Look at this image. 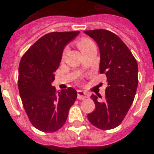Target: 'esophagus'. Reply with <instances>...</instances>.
<instances>
[{
    "instance_id": "obj_1",
    "label": "esophagus",
    "mask_w": 154,
    "mask_h": 154,
    "mask_svg": "<svg viewBox=\"0 0 154 154\" xmlns=\"http://www.w3.org/2000/svg\"><path fill=\"white\" fill-rule=\"evenodd\" d=\"M89 97V94L82 90H77V98L78 99H85Z\"/></svg>"
}]
</instances>
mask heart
<instances>
[{"mask_svg": "<svg viewBox=\"0 0 154 154\" xmlns=\"http://www.w3.org/2000/svg\"><path fill=\"white\" fill-rule=\"evenodd\" d=\"M76 45L78 47V49L81 50L82 53H84L85 51H86L87 49H89L90 47L93 46V45H95L94 43V42L90 40L89 38H87V37H82L81 39H79L78 41H77L76 42ZM66 53H67V49L65 48L62 52V54H61V59H64L66 55Z\"/></svg>", "mask_w": 154, "mask_h": 154, "instance_id": "b5f03b06", "label": "heart"}]
</instances>
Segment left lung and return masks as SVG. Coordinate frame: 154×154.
Instances as JSON below:
<instances>
[{
	"mask_svg": "<svg viewBox=\"0 0 154 154\" xmlns=\"http://www.w3.org/2000/svg\"><path fill=\"white\" fill-rule=\"evenodd\" d=\"M85 33L98 45L100 73L106 76L108 82L103 99L100 94L91 96L96 108L88 114V119L100 129H114L124 120L134 100L138 85L137 63L126 45L113 32L94 29Z\"/></svg>",
	"mask_w": 154,
	"mask_h": 154,
	"instance_id": "left-lung-1",
	"label": "left lung"
}]
</instances>
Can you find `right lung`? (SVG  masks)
<instances>
[{
    "instance_id": "right-lung-1",
    "label": "right lung",
    "mask_w": 154,
    "mask_h": 154,
    "mask_svg": "<svg viewBox=\"0 0 154 154\" xmlns=\"http://www.w3.org/2000/svg\"><path fill=\"white\" fill-rule=\"evenodd\" d=\"M79 31L53 32L38 39L20 60L18 89L30 122L40 131H57L66 122L70 107L77 99L71 87L56 92L51 83L64 47Z\"/></svg>"
}]
</instances>
